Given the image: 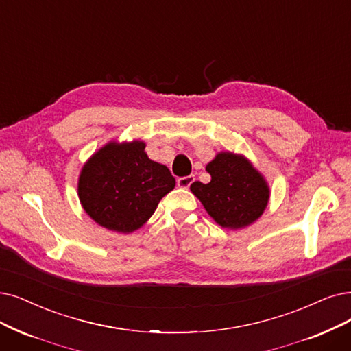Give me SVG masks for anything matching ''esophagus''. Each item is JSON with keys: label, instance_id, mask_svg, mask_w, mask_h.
<instances>
[{"label": "esophagus", "instance_id": "obj_1", "mask_svg": "<svg viewBox=\"0 0 351 351\" xmlns=\"http://www.w3.org/2000/svg\"><path fill=\"white\" fill-rule=\"evenodd\" d=\"M194 180H195L194 174H190V176H186V177H180V178H177V186L181 187V189H189L193 184Z\"/></svg>", "mask_w": 351, "mask_h": 351}]
</instances>
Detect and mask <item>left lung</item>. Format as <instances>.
I'll use <instances>...</instances> for the list:
<instances>
[{
    "instance_id": "8db88e82",
    "label": "left lung",
    "mask_w": 351,
    "mask_h": 351,
    "mask_svg": "<svg viewBox=\"0 0 351 351\" xmlns=\"http://www.w3.org/2000/svg\"><path fill=\"white\" fill-rule=\"evenodd\" d=\"M210 183L194 181L191 191L223 228H243L268 204L269 189L252 164L232 152H220L206 167Z\"/></svg>"
}]
</instances>
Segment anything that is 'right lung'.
I'll list each match as a JSON object with an SVG mask.
<instances>
[{"label": "right lung", "instance_id": "1", "mask_svg": "<svg viewBox=\"0 0 351 351\" xmlns=\"http://www.w3.org/2000/svg\"><path fill=\"white\" fill-rule=\"evenodd\" d=\"M141 141L112 143L97 151L79 177V199L101 226L121 233L139 229L176 186L162 164L151 161Z\"/></svg>", "mask_w": 351, "mask_h": 351}]
</instances>
